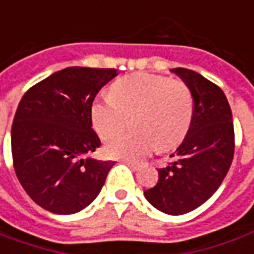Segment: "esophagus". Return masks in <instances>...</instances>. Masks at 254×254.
I'll use <instances>...</instances> for the list:
<instances>
[{
  "instance_id": "1",
  "label": "esophagus",
  "mask_w": 254,
  "mask_h": 254,
  "mask_svg": "<svg viewBox=\"0 0 254 254\" xmlns=\"http://www.w3.org/2000/svg\"><path fill=\"white\" fill-rule=\"evenodd\" d=\"M124 163L129 165L130 168H133V170H139L140 168V164L136 163V161H132V160H124Z\"/></svg>"
}]
</instances>
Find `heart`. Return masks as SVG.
<instances>
[{
    "label": "heart",
    "mask_w": 254,
    "mask_h": 254,
    "mask_svg": "<svg viewBox=\"0 0 254 254\" xmlns=\"http://www.w3.org/2000/svg\"><path fill=\"white\" fill-rule=\"evenodd\" d=\"M110 96L91 103V124L98 136L110 139L120 133L127 117L134 129L107 143L108 156L136 160L157 146L163 151L174 149L192 127L193 96L182 80L140 72L117 79Z\"/></svg>",
    "instance_id": "b5f03b06"
}]
</instances>
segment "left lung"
Masks as SVG:
<instances>
[{
  "instance_id": "left-lung-1",
  "label": "left lung",
  "mask_w": 254,
  "mask_h": 254,
  "mask_svg": "<svg viewBox=\"0 0 254 254\" xmlns=\"http://www.w3.org/2000/svg\"><path fill=\"white\" fill-rule=\"evenodd\" d=\"M171 70L192 91L193 122L144 197L163 213L181 215L201 206L220 188L234 158L235 133L228 100L217 84L190 69Z\"/></svg>"
}]
</instances>
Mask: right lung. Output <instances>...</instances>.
<instances>
[{
  "label": "right lung",
  "mask_w": 254,
  "mask_h": 254,
  "mask_svg": "<svg viewBox=\"0 0 254 254\" xmlns=\"http://www.w3.org/2000/svg\"><path fill=\"white\" fill-rule=\"evenodd\" d=\"M117 69L70 66L26 91L11 130L13 168L30 199L54 214H75L98 196L113 161L89 157L101 141L90 107Z\"/></svg>",
  "instance_id": "obj_1"
}]
</instances>
